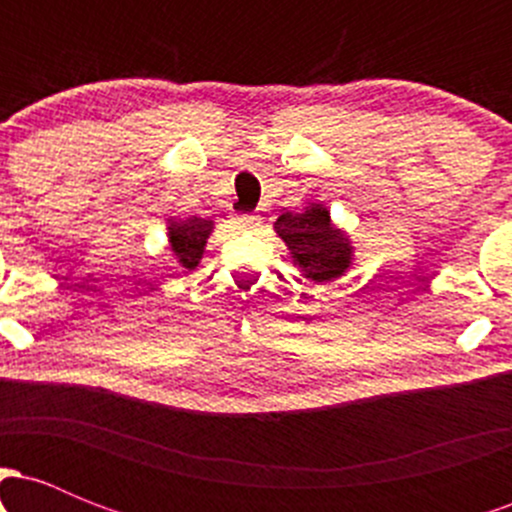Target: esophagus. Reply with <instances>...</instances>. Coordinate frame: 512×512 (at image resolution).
Instances as JSON below:
<instances>
[{
  "instance_id": "1",
  "label": "esophagus",
  "mask_w": 512,
  "mask_h": 512,
  "mask_svg": "<svg viewBox=\"0 0 512 512\" xmlns=\"http://www.w3.org/2000/svg\"><path fill=\"white\" fill-rule=\"evenodd\" d=\"M233 223H236L238 231H255V228L262 226V219L255 214H243V216H236V221Z\"/></svg>"
}]
</instances>
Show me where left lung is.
Listing matches in <instances>:
<instances>
[{"mask_svg": "<svg viewBox=\"0 0 512 512\" xmlns=\"http://www.w3.org/2000/svg\"><path fill=\"white\" fill-rule=\"evenodd\" d=\"M274 231L289 248L293 267L315 284L337 281L354 264L351 236L332 221L325 204L308 202L298 214L284 211L274 221Z\"/></svg>", "mask_w": 512, "mask_h": 512, "instance_id": "1", "label": "left lung"}]
</instances>
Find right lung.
<instances>
[{"label": "right lung", "mask_w": 512, "mask_h": 512, "mask_svg": "<svg viewBox=\"0 0 512 512\" xmlns=\"http://www.w3.org/2000/svg\"><path fill=\"white\" fill-rule=\"evenodd\" d=\"M211 233H214V221L211 219H199V216L178 219V216H168V248L173 252L175 262L182 267V272H192V269L199 267Z\"/></svg>", "instance_id": "add662e5"}]
</instances>
